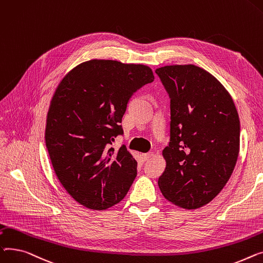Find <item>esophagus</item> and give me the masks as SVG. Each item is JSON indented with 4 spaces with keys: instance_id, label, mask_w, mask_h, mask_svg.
<instances>
[{
    "instance_id": "34e87169",
    "label": "esophagus",
    "mask_w": 263,
    "mask_h": 263,
    "mask_svg": "<svg viewBox=\"0 0 263 263\" xmlns=\"http://www.w3.org/2000/svg\"><path fill=\"white\" fill-rule=\"evenodd\" d=\"M153 155L154 154L151 152V153H146V154H142V159H143V161H146V160H148V159H151L152 157H153Z\"/></svg>"
}]
</instances>
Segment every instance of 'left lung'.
I'll use <instances>...</instances> for the list:
<instances>
[{"label": "left lung", "instance_id": "left-lung-1", "mask_svg": "<svg viewBox=\"0 0 263 263\" xmlns=\"http://www.w3.org/2000/svg\"><path fill=\"white\" fill-rule=\"evenodd\" d=\"M155 72L171 101L159 188L181 208L203 207L222 191L237 163L240 120L235 103L223 85L199 67L165 66Z\"/></svg>", "mask_w": 263, "mask_h": 263}]
</instances>
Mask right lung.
Returning a JSON list of instances; mask_svg holds the SVG:
<instances>
[{
	"label": "right lung",
	"mask_w": 263,
	"mask_h": 263,
	"mask_svg": "<svg viewBox=\"0 0 263 263\" xmlns=\"http://www.w3.org/2000/svg\"><path fill=\"white\" fill-rule=\"evenodd\" d=\"M154 81L143 65L93 59L70 71L52 99L45 144L54 171L81 205L109 208L124 198L137 176V161L122 145L120 123L130 98Z\"/></svg>",
	"instance_id": "obj_1"
}]
</instances>
